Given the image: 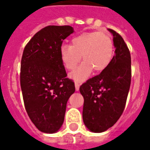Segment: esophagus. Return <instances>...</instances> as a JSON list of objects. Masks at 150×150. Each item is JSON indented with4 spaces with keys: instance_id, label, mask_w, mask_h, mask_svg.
Listing matches in <instances>:
<instances>
[{
    "instance_id": "esophagus-1",
    "label": "esophagus",
    "mask_w": 150,
    "mask_h": 150,
    "mask_svg": "<svg viewBox=\"0 0 150 150\" xmlns=\"http://www.w3.org/2000/svg\"><path fill=\"white\" fill-rule=\"evenodd\" d=\"M75 89H76V91H79V84L78 82H75Z\"/></svg>"
}]
</instances>
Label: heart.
<instances>
[{
  "mask_svg": "<svg viewBox=\"0 0 150 150\" xmlns=\"http://www.w3.org/2000/svg\"><path fill=\"white\" fill-rule=\"evenodd\" d=\"M114 53V41L104 32L83 33L71 40V45H63L60 56L64 68L74 70L81 61L83 62L70 77L77 82H82L89 77L93 69L101 72L109 66Z\"/></svg>",
  "mask_w": 150,
  "mask_h": 150,
  "instance_id": "b5f03b06",
  "label": "heart"
}]
</instances>
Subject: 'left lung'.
I'll list each match as a JSON object with an SVG mask.
<instances>
[{"instance_id":"obj_1","label":"left lung","mask_w":150,"mask_h":150,"mask_svg":"<svg viewBox=\"0 0 150 150\" xmlns=\"http://www.w3.org/2000/svg\"><path fill=\"white\" fill-rule=\"evenodd\" d=\"M114 36L115 55L100 74L80 86L84 98L82 118L93 132H103L114 125L123 113L130 89L132 68L128 46L117 33L109 29Z\"/></svg>"}]
</instances>
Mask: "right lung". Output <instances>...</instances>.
I'll list each match as a JSON object with an SVG mask.
<instances>
[{"mask_svg":"<svg viewBox=\"0 0 150 150\" xmlns=\"http://www.w3.org/2000/svg\"><path fill=\"white\" fill-rule=\"evenodd\" d=\"M73 32L69 25L46 26L23 50L20 84L25 107L32 122L44 133L60 129L68 100L75 90L60 56L63 40Z\"/></svg>","mask_w":150,"mask_h":150,"instance_id":"add662e5","label":"right lung"}]
</instances>
